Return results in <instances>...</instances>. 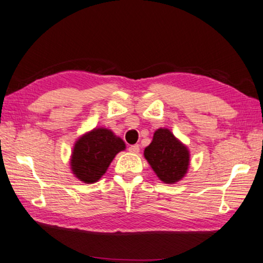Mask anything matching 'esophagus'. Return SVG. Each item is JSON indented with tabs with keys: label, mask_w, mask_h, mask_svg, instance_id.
I'll return each instance as SVG.
<instances>
[{
	"label": "esophagus",
	"mask_w": 263,
	"mask_h": 263,
	"mask_svg": "<svg viewBox=\"0 0 263 263\" xmlns=\"http://www.w3.org/2000/svg\"><path fill=\"white\" fill-rule=\"evenodd\" d=\"M128 151H130L131 153H135V154H137V153H139L140 147H139V145H132V146L128 147Z\"/></svg>",
	"instance_id": "obj_1"
}]
</instances>
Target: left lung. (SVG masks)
I'll list each match as a JSON object with an SVG mask.
<instances>
[{"instance_id": "1", "label": "left lung", "mask_w": 263, "mask_h": 263, "mask_svg": "<svg viewBox=\"0 0 263 263\" xmlns=\"http://www.w3.org/2000/svg\"><path fill=\"white\" fill-rule=\"evenodd\" d=\"M144 155L157 177L165 184L177 183L187 173L190 152L168 128H157Z\"/></svg>"}]
</instances>
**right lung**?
Masks as SVG:
<instances>
[{"mask_svg": "<svg viewBox=\"0 0 263 263\" xmlns=\"http://www.w3.org/2000/svg\"><path fill=\"white\" fill-rule=\"evenodd\" d=\"M124 149V141L111 130L93 128L76 141L70 161L71 170L80 181L93 184L106 174L114 157Z\"/></svg>", "mask_w": 263, "mask_h": 263, "instance_id": "right-lung-1", "label": "right lung"}]
</instances>
